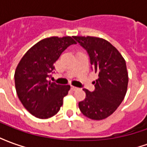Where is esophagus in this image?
<instances>
[{
	"instance_id": "obj_1",
	"label": "esophagus",
	"mask_w": 147,
	"mask_h": 147,
	"mask_svg": "<svg viewBox=\"0 0 147 147\" xmlns=\"http://www.w3.org/2000/svg\"><path fill=\"white\" fill-rule=\"evenodd\" d=\"M71 89L72 90H76L78 89V87H76V86H74L71 85Z\"/></svg>"
}]
</instances>
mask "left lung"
<instances>
[{
	"label": "left lung",
	"mask_w": 147,
	"mask_h": 147,
	"mask_svg": "<svg viewBox=\"0 0 147 147\" xmlns=\"http://www.w3.org/2000/svg\"><path fill=\"white\" fill-rule=\"evenodd\" d=\"M74 38L87 51L91 68L98 74L94 82L95 90L90 92L83 89L86 98L79 102V108L90 119H105L117 110L126 94L128 75L125 60L105 39L91 36Z\"/></svg>",
	"instance_id": "1"
}]
</instances>
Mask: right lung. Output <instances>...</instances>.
<instances>
[{"label": "right lung", "mask_w": 147, "mask_h": 147, "mask_svg": "<svg viewBox=\"0 0 147 147\" xmlns=\"http://www.w3.org/2000/svg\"><path fill=\"white\" fill-rule=\"evenodd\" d=\"M74 36L50 37L37 42L24 54L15 71L16 90L25 109L39 119H48L57 113L69 85L49 81L53 64L71 45Z\"/></svg>", "instance_id": "right-lung-1"}]
</instances>
